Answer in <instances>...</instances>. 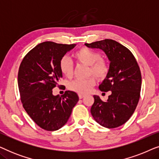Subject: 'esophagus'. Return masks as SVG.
Returning <instances> with one entry per match:
<instances>
[{
    "label": "esophagus",
    "mask_w": 159,
    "mask_h": 159,
    "mask_svg": "<svg viewBox=\"0 0 159 159\" xmlns=\"http://www.w3.org/2000/svg\"><path fill=\"white\" fill-rule=\"evenodd\" d=\"M78 96H79L80 99H82V98H83L85 96V95H83V94H78Z\"/></svg>",
    "instance_id": "obj_1"
}]
</instances>
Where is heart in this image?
I'll use <instances>...</instances> for the list:
<instances>
[{
    "mask_svg": "<svg viewBox=\"0 0 159 159\" xmlns=\"http://www.w3.org/2000/svg\"><path fill=\"white\" fill-rule=\"evenodd\" d=\"M75 59L82 64L88 65V75H93L98 80H103L109 71V65L107 61L101 57L98 52L88 48H81L75 53ZM59 68L61 73L66 77H71L73 75L74 66L70 58L67 56L61 58L59 62ZM95 84L94 77L86 80H75L69 82L68 88L70 90L80 94L88 93Z\"/></svg>",
    "mask_w": 159,
    "mask_h": 159,
    "instance_id": "obj_1",
    "label": "heart"
}]
</instances>
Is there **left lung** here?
<instances>
[{"instance_id": "left-lung-1", "label": "left lung", "mask_w": 159, "mask_h": 159, "mask_svg": "<svg viewBox=\"0 0 159 159\" xmlns=\"http://www.w3.org/2000/svg\"><path fill=\"white\" fill-rule=\"evenodd\" d=\"M85 45L101 49L110 61L109 71L99 89L111 91V94L107 101L93 95L91 114L104 127H118L129 120L138 106L142 84L140 67L132 52L114 40L105 39Z\"/></svg>"}]
</instances>
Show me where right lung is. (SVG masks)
Returning a JSON list of instances; mask_svg holds the SVG:
<instances>
[{
	"mask_svg": "<svg viewBox=\"0 0 159 159\" xmlns=\"http://www.w3.org/2000/svg\"><path fill=\"white\" fill-rule=\"evenodd\" d=\"M75 45L41 43L28 52L19 66L18 86L23 107L36 125L47 131L62 127L79 101L73 91L55 96L52 90L62 77L60 60Z\"/></svg>",
	"mask_w": 159,
	"mask_h": 159,
	"instance_id": "right-lung-1",
	"label": "right lung"
}]
</instances>
